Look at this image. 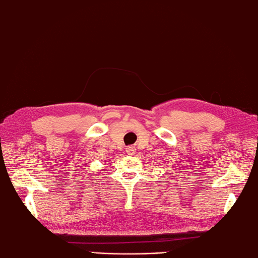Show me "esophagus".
I'll use <instances>...</instances> for the list:
<instances>
[{
  "mask_svg": "<svg viewBox=\"0 0 258 258\" xmlns=\"http://www.w3.org/2000/svg\"><path fill=\"white\" fill-rule=\"evenodd\" d=\"M127 152H128L129 154H134V153H135V149H134V147H129V148L127 149Z\"/></svg>",
  "mask_w": 258,
  "mask_h": 258,
  "instance_id": "1",
  "label": "esophagus"
}]
</instances>
